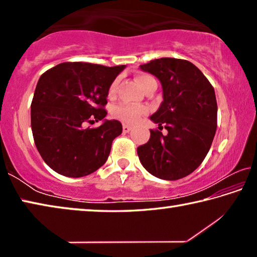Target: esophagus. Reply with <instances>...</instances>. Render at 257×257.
<instances>
[{"label": "esophagus", "mask_w": 257, "mask_h": 257, "mask_svg": "<svg viewBox=\"0 0 257 257\" xmlns=\"http://www.w3.org/2000/svg\"><path fill=\"white\" fill-rule=\"evenodd\" d=\"M123 133H125V134H127V133H129L130 132V130H132V127H130V125L129 124H123Z\"/></svg>", "instance_id": "obj_1"}]
</instances>
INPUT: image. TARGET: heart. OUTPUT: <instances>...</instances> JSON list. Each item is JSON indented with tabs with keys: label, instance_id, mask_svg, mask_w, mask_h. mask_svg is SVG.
<instances>
[{
	"label": "heart",
	"instance_id": "1",
	"mask_svg": "<svg viewBox=\"0 0 257 257\" xmlns=\"http://www.w3.org/2000/svg\"><path fill=\"white\" fill-rule=\"evenodd\" d=\"M136 80L138 82V85L141 86L142 89H144L145 87L149 85V82L154 80L153 78L149 75H138L136 77ZM116 88V81L113 82V84L110 86V89H108V94L113 95L115 92ZM146 112V108L144 106H133V105H119L115 107L114 110V114L115 116H118L119 119L125 121V122L129 123H134L136 121L139 120V118L144 114Z\"/></svg>",
	"mask_w": 257,
	"mask_h": 257
}]
</instances>
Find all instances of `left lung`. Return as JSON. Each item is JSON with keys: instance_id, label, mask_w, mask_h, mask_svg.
<instances>
[{"instance_id": "8db88e82", "label": "left lung", "mask_w": 257, "mask_h": 257, "mask_svg": "<svg viewBox=\"0 0 257 257\" xmlns=\"http://www.w3.org/2000/svg\"><path fill=\"white\" fill-rule=\"evenodd\" d=\"M139 68L162 85L163 101L150 119L168 130H151L150 141L137 149L139 161L156 178L180 179L196 170L210 151L217 120L214 88L187 60L162 58Z\"/></svg>"}]
</instances>
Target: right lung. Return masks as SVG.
<instances>
[{
  "label": "right lung",
  "mask_w": 257,
  "mask_h": 257,
  "mask_svg": "<svg viewBox=\"0 0 257 257\" xmlns=\"http://www.w3.org/2000/svg\"><path fill=\"white\" fill-rule=\"evenodd\" d=\"M125 66L64 62L43 73L32 102V130L38 152L60 175L79 178L106 162L112 142L122 133L118 120L104 119L108 89ZM90 120L97 128H85Z\"/></svg>",
  "instance_id": "add662e5"
}]
</instances>
